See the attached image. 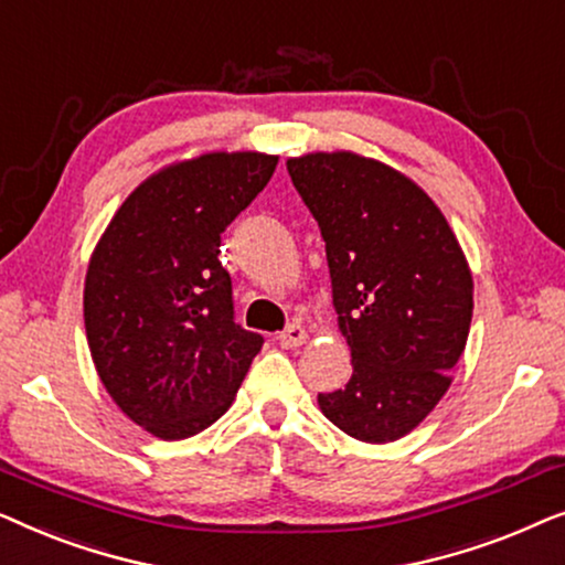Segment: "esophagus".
<instances>
[{
    "label": "esophagus",
    "mask_w": 565,
    "mask_h": 565,
    "mask_svg": "<svg viewBox=\"0 0 565 565\" xmlns=\"http://www.w3.org/2000/svg\"><path fill=\"white\" fill-rule=\"evenodd\" d=\"M306 329L300 327V323H288V327H285L282 331H280V347H285V350H292V347H300L306 342Z\"/></svg>",
    "instance_id": "34e87169"
}]
</instances>
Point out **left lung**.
<instances>
[{
  "mask_svg": "<svg viewBox=\"0 0 565 565\" xmlns=\"http://www.w3.org/2000/svg\"><path fill=\"white\" fill-rule=\"evenodd\" d=\"M327 242L339 329L352 350L323 416L362 443L412 431L450 388L473 316V277L445 215L412 180L358 153L288 159Z\"/></svg>",
  "mask_w": 565,
  "mask_h": 565,
  "instance_id": "left-lung-1",
  "label": "left lung"
}]
</instances>
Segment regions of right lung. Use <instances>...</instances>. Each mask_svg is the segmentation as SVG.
Masks as SVG:
<instances>
[{"instance_id":"1","label":"right lung","mask_w":565,"mask_h":565,"mask_svg":"<svg viewBox=\"0 0 565 565\" xmlns=\"http://www.w3.org/2000/svg\"><path fill=\"white\" fill-rule=\"evenodd\" d=\"M267 153H205L153 174L92 254L84 327L99 381L138 427L184 439L226 414L265 344L234 319L221 234L265 190Z\"/></svg>"}]
</instances>
